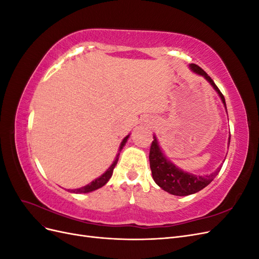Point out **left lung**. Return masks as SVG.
I'll use <instances>...</instances> for the list:
<instances>
[{
    "mask_svg": "<svg viewBox=\"0 0 259 259\" xmlns=\"http://www.w3.org/2000/svg\"><path fill=\"white\" fill-rule=\"evenodd\" d=\"M189 68L192 72L203 76L211 86H213V89L216 91L218 96L221 97L227 111L225 97L221 93V91L218 90L214 81L211 80L204 70L201 69L199 66L190 64ZM229 144L230 135L228 138V146ZM149 161H150L152 178L155 184L160 188H162L164 191L174 195H179V197H185V195L197 193L200 190H202L203 188H205L207 185L213 182L214 178L218 175L219 170H221L223 166V164H221L213 173L203 176L188 173V171L179 168L173 162H170V160H168L167 156L164 154L163 150L161 149L155 135H153V142L151 144L150 153H149Z\"/></svg>",
    "mask_w": 259,
    "mask_h": 259,
    "instance_id": "obj_1",
    "label": "left lung"
}]
</instances>
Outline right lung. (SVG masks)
I'll use <instances>...</instances> for the list:
<instances>
[{
	"label": "right lung",
	"mask_w": 259,
	"mask_h": 259,
	"mask_svg": "<svg viewBox=\"0 0 259 259\" xmlns=\"http://www.w3.org/2000/svg\"><path fill=\"white\" fill-rule=\"evenodd\" d=\"M130 137V134L127 136H125L123 138V140L120 144V147H119V152H117L115 159L113 161V163L111 164L110 166H109V168L105 171V173L103 175H100L99 177H97L95 180H93L92 183H90L89 185H86L84 187H81V188H76V189H68L69 192H72V193H89V192H92V191H95L97 189H99V188H101L103 186H105L108 182L109 179L111 178L112 176V173H113V169L116 165L117 163V160H119V155H120V152L123 149V147L125 146V144L127 143V139Z\"/></svg>",
	"instance_id": "obj_1"
}]
</instances>
